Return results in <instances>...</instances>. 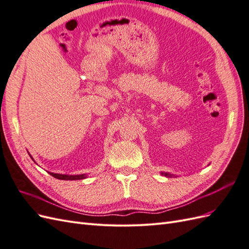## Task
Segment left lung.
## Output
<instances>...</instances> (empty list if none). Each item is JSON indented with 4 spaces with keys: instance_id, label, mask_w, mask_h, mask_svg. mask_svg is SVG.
<instances>
[{
    "instance_id": "8db88e82",
    "label": "left lung",
    "mask_w": 249,
    "mask_h": 249,
    "mask_svg": "<svg viewBox=\"0 0 249 249\" xmlns=\"http://www.w3.org/2000/svg\"><path fill=\"white\" fill-rule=\"evenodd\" d=\"M161 175H162V176H165V177H167V178L175 177V175H170V173H167V172H161Z\"/></svg>"
}]
</instances>
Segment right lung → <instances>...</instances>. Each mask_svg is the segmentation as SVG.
I'll return each mask as SVG.
<instances>
[{"mask_svg": "<svg viewBox=\"0 0 249 249\" xmlns=\"http://www.w3.org/2000/svg\"><path fill=\"white\" fill-rule=\"evenodd\" d=\"M31 157V156H30ZM32 158V157H31ZM52 177H54L58 179H64V180H74V179H83L86 178V175H78V176H69V175H58V173L49 172Z\"/></svg>", "mask_w": 249, "mask_h": 249, "instance_id": "obj_1", "label": "right lung"}]
</instances>
